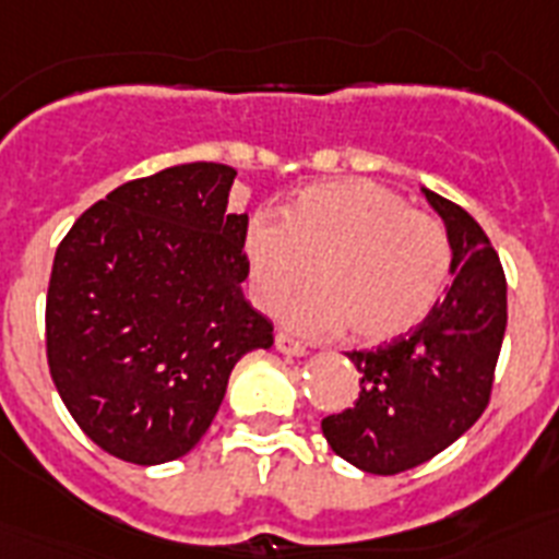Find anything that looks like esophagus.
Instances as JSON below:
<instances>
[{
    "label": "esophagus",
    "mask_w": 559,
    "mask_h": 559,
    "mask_svg": "<svg viewBox=\"0 0 559 559\" xmlns=\"http://www.w3.org/2000/svg\"><path fill=\"white\" fill-rule=\"evenodd\" d=\"M274 344H276V349H280V353L294 355V358H302V355L308 353V349H305V344H299L296 338H290L288 333H276Z\"/></svg>",
    "instance_id": "1"
}]
</instances>
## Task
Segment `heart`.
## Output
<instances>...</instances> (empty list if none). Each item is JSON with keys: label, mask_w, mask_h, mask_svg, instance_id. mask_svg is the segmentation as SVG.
Instances as JSON below:
<instances>
[{"label": "heart", "mask_w": 559, "mask_h": 559, "mask_svg": "<svg viewBox=\"0 0 559 559\" xmlns=\"http://www.w3.org/2000/svg\"><path fill=\"white\" fill-rule=\"evenodd\" d=\"M243 257L257 308H283L288 328L308 335L347 330L360 344L412 333L445 294L453 246L445 224L412 210L403 195L369 179L305 187L283 218L254 215Z\"/></svg>", "instance_id": "b5f03b06"}]
</instances>
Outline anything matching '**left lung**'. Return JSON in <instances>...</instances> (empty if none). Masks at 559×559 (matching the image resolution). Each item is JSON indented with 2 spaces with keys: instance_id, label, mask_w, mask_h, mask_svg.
Masks as SVG:
<instances>
[{
  "instance_id": "1",
  "label": "left lung",
  "mask_w": 559,
  "mask_h": 559,
  "mask_svg": "<svg viewBox=\"0 0 559 559\" xmlns=\"http://www.w3.org/2000/svg\"><path fill=\"white\" fill-rule=\"evenodd\" d=\"M423 195L451 237V288L412 333L347 353L358 400L322 419L328 445L374 476L428 462L481 417L507 330V276L490 237L459 204L426 187Z\"/></svg>"
}]
</instances>
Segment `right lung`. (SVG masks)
<instances>
[{"instance_id":"right-lung-1","label":"right lung","mask_w":559,"mask_h":559,"mask_svg":"<svg viewBox=\"0 0 559 559\" xmlns=\"http://www.w3.org/2000/svg\"><path fill=\"white\" fill-rule=\"evenodd\" d=\"M237 170L192 162L88 206L56 251L47 364L63 406L122 462L199 445L235 364L274 344L243 296L249 215L226 210Z\"/></svg>"}]
</instances>
